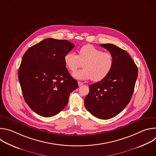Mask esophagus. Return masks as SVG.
I'll return each instance as SVG.
<instances>
[{
	"label": "esophagus",
	"instance_id": "1",
	"mask_svg": "<svg viewBox=\"0 0 156 156\" xmlns=\"http://www.w3.org/2000/svg\"><path fill=\"white\" fill-rule=\"evenodd\" d=\"M78 84L79 86H82L83 84V83L82 82H80V81H78Z\"/></svg>",
	"mask_w": 156,
	"mask_h": 156
}]
</instances>
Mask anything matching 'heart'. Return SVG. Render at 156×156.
Masks as SVG:
<instances>
[{
	"mask_svg": "<svg viewBox=\"0 0 156 156\" xmlns=\"http://www.w3.org/2000/svg\"><path fill=\"white\" fill-rule=\"evenodd\" d=\"M64 63L70 71L73 72L83 63V69L73 73L74 78L78 80L91 79L98 82L107 76L114 65L113 55L104 52L91 45L82 46L77 55L73 52H69L64 56Z\"/></svg>",
	"mask_w": 156,
	"mask_h": 156,
	"instance_id": "1",
	"label": "heart"
}]
</instances>
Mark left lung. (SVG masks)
I'll return each mask as SVG.
<instances>
[{
	"instance_id": "obj_1",
	"label": "left lung",
	"mask_w": 156,
	"mask_h": 156,
	"mask_svg": "<svg viewBox=\"0 0 156 156\" xmlns=\"http://www.w3.org/2000/svg\"><path fill=\"white\" fill-rule=\"evenodd\" d=\"M114 58L110 73L104 80L89 85L84 105L94 117L107 120L117 115L129 102L138 77L137 66L125 50L112 44H102Z\"/></svg>"
}]
</instances>
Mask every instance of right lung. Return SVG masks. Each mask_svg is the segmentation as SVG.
<instances>
[{
    "label": "right lung",
    "mask_w": 156,
    "mask_h": 156,
    "mask_svg": "<svg viewBox=\"0 0 156 156\" xmlns=\"http://www.w3.org/2000/svg\"><path fill=\"white\" fill-rule=\"evenodd\" d=\"M74 47L66 40L48 38L23 55L18 80L26 103L37 114L44 117L57 115L68 104L70 93L78 87L63 59Z\"/></svg>",
    "instance_id": "right-lung-1"
}]
</instances>
